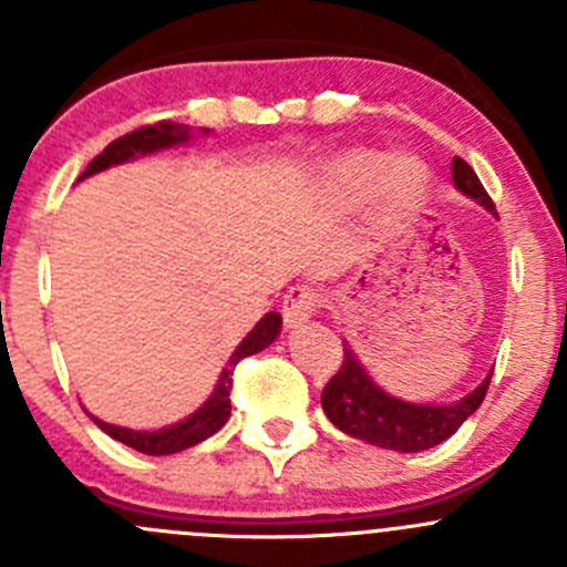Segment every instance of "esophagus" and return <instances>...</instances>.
Instances as JSON below:
<instances>
[{
	"label": "esophagus",
	"mask_w": 567,
	"mask_h": 567,
	"mask_svg": "<svg viewBox=\"0 0 567 567\" xmlns=\"http://www.w3.org/2000/svg\"><path fill=\"white\" fill-rule=\"evenodd\" d=\"M320 307V293L312 285H293L282 301V316L288 326H299L310 320Z\"/></svg>",
	"instance_id": "34e87169"
}]
</instances>
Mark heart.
Returning <instances> with one entry per match:
<instances>
[{"mask_svg": "<svg viewBox=\"0 0 567 567\" xmlns=\"http://www.w3.org/2000/svg\"><path fill=\"white\" fill-rule=\"evenodd\" d=\"M409 168L412 169L411 174L408 173ZM379 169H381V158L375 156V153H351V156H346L342 162L334 164V173H331V177H334V186L342 197H362V194L373 186ZM409 177H411L409 183L411 192H420L425 169H422L414 158H394V162H390L384 169H381V181H379L381 192L390 197L394 186H398V181H409Z\"/></svg>", "mask_w": 567, "mask_h": 567, "instance_id": "b5f03b06", "label": "heart"}]
</instances>
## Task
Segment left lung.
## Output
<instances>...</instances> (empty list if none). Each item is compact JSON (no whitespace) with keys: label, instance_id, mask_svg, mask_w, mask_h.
Here are the masks:
<instances>
[{"label":"left lung","instance_id":"obj_1","mask_svg":"<svg viewBox=\"0 0 567 567\" xmlns=\"http://www.w3.org/2000/svg\"><path fill=\"white\" fill-rule=\"evenodd\" d=\"M453 181L466 197L477 199L480 205L494 210V199L488 197L480 177L458 156L453 158ZM488 384L491 379H485L472 394L450 405L405 403V400L392 398L390 392L375 386L368 370L359 364L351 348L346 346L340 370L323 386L320 403H323L331 425H337L348 436L362 439L375 447L398 450V453H420V450H431L453 436L466 422V416H472L480 409Z\"/></svg>","mask_w":567,"mask_h":567}]
</instances>
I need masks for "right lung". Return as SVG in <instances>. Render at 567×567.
I'll return each mask as SVG.
<instances>
[{"label": "right lung", "mask_w": 567, "mask_h": 567, "mask_svg": "<svg viewBox=\"0 0 567 567\" xmlns=\"http://www.w3.org/2000/svg\"><path fill=\"white\" fill-rule=\"evenodd\" d=\"M186 140H188V125L173 123V120H158V123H153V125H142V128H134V131H128V134L117 136L114 142H109V145L104 147V153H101V156H95L93 162L87 164V169H84L82 177L101 173V169L112 167V164L128 162V158H134L136 153L162 151V147L177 145V142H186ZM279 326H282V318H279L277 312H268L266 318H260V323H257L255 329L244 337V342L236 348V353L230 357V362H227L225 373H221L214 394H210V398L205 400L203 409H199L197 414L188 416V420L177 422V425H173V427H164V431H153V433L106 425V422L95 420V416H93V422L101 427V431L109 433L112 439H117V442L128 444V447H134L136 453H145V455H173V453H181V450L194 447V444L205 442V439L214 436V433L219 431L227 420H230V390H233V370H236V364L241 362L244 357H251V353H257V351H262L266 346H271L279 334Z\"/></svg>", "instance_id": "1"}]
</instances>
